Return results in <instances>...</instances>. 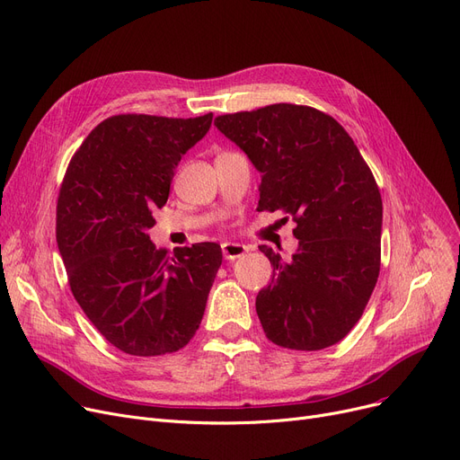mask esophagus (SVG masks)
Masks as SVG:
<instances>
[{
	"label": "esophagus",
	"mask_w": 460,
	"mask_h": 460,
	"mask_svg": "<svg viewBox=\"0 0 460 460\" xmlns=\"http://www.w3.org/2000/svg\"><path fill=\"white\" fill-rule=\"evenodd\" d=\"M222 252L227 261H234V259L244 257L248 253V246L238 244V243H226L222 244Z\"/></svg>",
	"instance_id": "34e87169"
}]
</instances>
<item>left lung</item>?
<instances>
[{
  "label": "left lung",
  "instance_id": "8db88e82",
  "mask_svg": "<svg viewBox=\"0 0 460 460\" xmlns=\"http://www.w3.org/2000/svg\"><path fill=\"white\" fill-rule=\"evenodd\" d=\"M214 124L261 172L257 208L296 224L289 261L259 246L272 265V282L255 298L267 338L301 351L341 342L361 319L382 261L384 207L370 167L348 131L314 107L276 103Z\"/></svg>",
  "mask_w": 460,
  "mask_h": 460
}]
</instances>
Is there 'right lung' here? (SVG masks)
Returning <instances> with one entry per match:
<instances>
[{"label": "right lung", "instance_id": "obj_1", "mask_svg": "<svg viewBox=\"0 0 460 460\" xmlns=\"http://www.w3.org/2000/svg\"><path fill=\"white\" fill-rule=\"evenodd\" d=\"M197 118L118 114L71 157L56 207V241L69 288L93 327L119 351L155 357L197 332L222 248L157 250L146 231L182 155L207 135Z\"/></svg>", "mask_w": 460, "mask_h": 460}]
</instances>
